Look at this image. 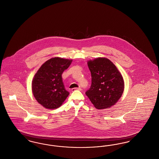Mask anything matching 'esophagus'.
<instances>
[{
	"label": "esophagus",
	"instance_id": "1",
	"mask_svg": "<svg viewBox=\"0 0 159 159\" xmlns=\"http://www.w3.org/2000/svg\"><path fill=\"white\" fill-rule=\"evenodd\" d=\"M82 90V89L80 88H73L71 89L72 91H74V90Z\"/></svg>",
	"mask_w": 159,
	"mask_h": 159
}]
</instances>
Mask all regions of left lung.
Masks as SVG:
<instances>
[{
  "mask_svg": "<svg viewBox=\"0 0 159 159\" xmlns=\"http://www.w3.org/2000/svg\"><path fill=\"white\" fill-rule=\"evenodd\" d=\"M88 65L91 73L92 84L86 95L98 109L114 105L124 89V82L120 72L114 64L104 57L89 60Z\"/></svg>",
  "mask_w": 159,
  "mask_h": 159,
  "instance_id": "1",
  "label": "left lung"
}]
</instances>
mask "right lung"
Here are the masks:
<instances>
[{"instance_id":"obj_1","label":"right lung","mask_w":159,"mask_h":159,"mask_svg":"<svg viewBox=\"0 0 159 159\" xmlns=\"http://www.w3.org/2000/svg\"><path fill=\"white\" fill-rule=\"evenodd\" d=\"M72 60L54 57L43 64L34 77L32 91L37 102L47 109L60 107L69 95L64 86L62 73Z\"/></svg>"}]
</instances>
